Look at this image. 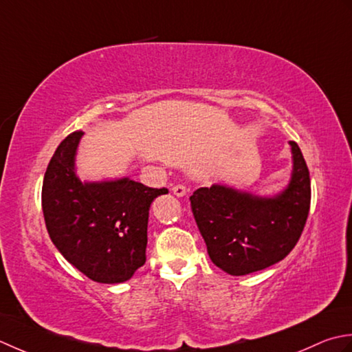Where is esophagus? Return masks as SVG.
<instances>
[{
	"label": "esophagus",
	"instance_id": "1",
	"mask_svg": "<svg viewBox=\"0 0 352 352\" xmlns=\"http://www.w3.org/2000/svg\"><path fill=\"white\" fill-rule=\"evenodd\" d=\"M171 190H173V195L177 197H184L186 195V191H188V188H186L184 184H177Z\"/></svg>",
	"mask_w": 352,
	"mask_h": 352
}]
</instances>
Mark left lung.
I'll return each mask as SVG.
<instances>
[{"instance_id": "8db88e82", "label": "left lung", "mask_w": 352, "mask_h": 352, "mask_svg": "<svg viewBox=\"0 0 352 352\" xmlns=\"http://www.w3.org/2000/svg\"><path fill=\"white\" fill-rule=\"evenodd\" d=\"M290 146L292 177L279 195L261 197L212 185L190 197L208 255L229 275H248L284 260L304 231L311 200L310 173L299 146L295 141Z\"/></svg>"}]
</instances>
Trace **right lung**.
Returning a JSON list of instances; mask_svg holds the SVG:
<instances>
[{"label":"right lung","mask_w":352,"mask_h":352,"mask_svg":"<svg viewBox=\"0 0 352 352\" xmlns=\"http://www.w3.org/2000/svg\"><path fill=\"white\" fill-rule=\"evenodd\" d=\"M82 135L69 133L47 167L42 184L47 231L63 258L92 281L124 283L146 263L150 205L168 190L129 177L82 182L76 175Z\"/></svg>","instance_id":"add662e5"}]
</instances>
